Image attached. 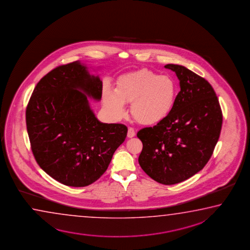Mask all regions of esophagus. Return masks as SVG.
Returning a JSON list of instances; mask_svg holds the SVG:
<instances>
[{
    "label": "esophagus",
    "mask_w": 250,
    "mask_h": 250,
    "mask_svg": "<svg viewBox=\"0 0 250 250\" xmlns=\"http://www.w3.org/2000/svg\"><path fill=\"white\" fill-rule=\"evenodd\" d=\"M135 136H136L135 129L133 127H128V129H127V137L128 138H132V137H134Z\"/></svg>",
    "instance_id": "esophagus-1"
}]
</instances>
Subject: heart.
Returning a JSON list of instances; mask_svg holds the SVG:
<instances>
[{
	"label": "heart",
	"mask_w": 250,
	"mask_h": 250,
	"mask_svg": "<svg viewBox=\"0 0 250 250\" xmlns=\"http://www.w3.org/2000/svg\"><path fill=\"white\" fill-rule=\"evenodd\" d=\"M177 90L171 77L140 69L120 77L115 90L104 86L102 100L114 119L123 117L125 103L131 102L133 117L143 125H154L161 123L173 109Z\"/></svg>",
	"instance_id": "heart-1"
}]
</instances>
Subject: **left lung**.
<instances>
[{
  "label": "left lung",
  "instance_id": "1",
  "mask_svg": "<svg viewBox=\"0 0 250 250\" xmlns=\"http://www.w3.org/2000/svg\"><path fill=\"white\" fill-rule=\"evenodd\" d=\"M165 67L176 73L180 92L164 121L137 133L143 143L138 162L148 177L169 186L187 180L208 164L220 137L222 112L208 81L183 65Z\"/></svg>",
  "mask_w": 250,
  "mask_h": 250
}]
</instances>
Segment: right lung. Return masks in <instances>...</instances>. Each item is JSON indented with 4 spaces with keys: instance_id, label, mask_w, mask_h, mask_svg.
Returning <instances> with one entry per match:
<instances>
[{
    "instance_id": "add662e5",
    "label": "right lung",
    "mask_w": 250,
    "mask_h": 250,
    "mask_svg": "<svg viewBox=\"0 0 250 250\" xmlns=\"http://www.w3.org/2000/svg\"><path fill=\"white\" fill-rule=\"evenodd\" d=\"M102 95L100 77L75 61L42 77L28 103L26 125L35 159L64 186L95 182L127 136L125 125L95 116L88 98L100 102Z\"/></svg>"
}]
</instances>
